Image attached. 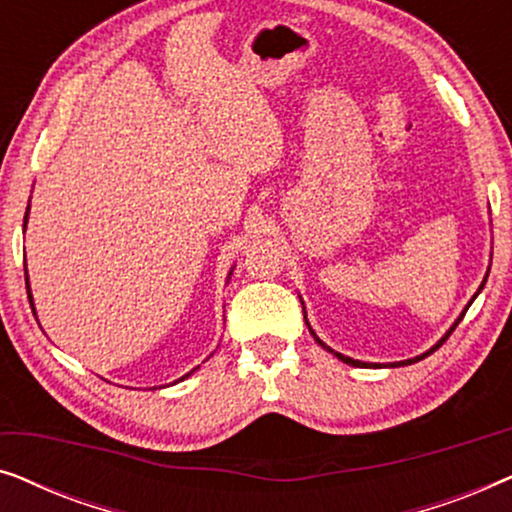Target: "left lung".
Instances as JSON below:
<instances>
[{"instance_id":"8db88e82","label":"left lung","mask_w":512,"mask_h":512,"mask_svg":"<svg viewBox=\"0 0 512 512\" xmlns=\"http://www.w3.org/2000/svg\"><path fill=\"white\" fill-rule=\"evenodd\" d=\"M485 282H487V277H485ZM485 282H482V286H485ZM482 286H480V289H482ZM478 293H480V291H478ZM478 293H475V296H478ZM475 296H473V298H475ZM471 303H473V300H471ZM471 303H468V305H466V310H468V307H471ZM466 310H464V314H466ZM464 314H461V317L457 319V324H454V326L450 328V331H447V333H445V338H443V340H440V342H438V345H433V347L429 349V352H426V354H422V356H415V359H408V361H401V363H391V366H410V363H415V361H422V359H424V356H429V354H433V352H436V349H438L440 345H443V342H445L447 338H450V335H452V331H454V328H457V326H459V321H461V319H464ZM307 326H310V324H307ZM310 331H312V328H310ZM312 335H314V331H312ZM314 340H317V342H319V345H321V347H324V349H328V352H333V349H331V347H326V345H324V342H321V340L317 338V335H314ZM333 354H335V356H338V359H340V361H345V363H349V366H356V368H359V366H366V363H361V361H354V359H349V356H342V354H338V352H333Z\"/></svg>"}]
</instances>
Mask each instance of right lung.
I'll return each instance as SVG.
<instances>
[{"mask_svg":"<svg viewBox=\"0 0 512 512\" xmlns=\"http://www.w3.org/2000/svg\"><path fill=\"white\" fill-rule=\"evenodd\" d=\"M27 209H30V207H27ZM23 226H27V212H25V223H23ZM25 286H27V298H30V305H32V293H30V284H27V268H25ZM188 375H191V373H188ZM188 375H184V377H188ZM184 377H181V380H184Z\"/></svg>","mask_w":512,"mask_h":512,"instance_id":"add662e5","label":"right lung"}]
</instances>
